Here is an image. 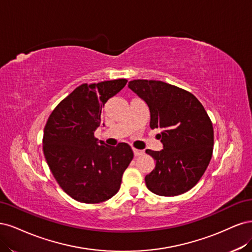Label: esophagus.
<instances>
[{"label":"esophagus","instance_id":"34e87169","mask_svg":"<svg viewBox=\"0 0 252 252\" xmlns=\"http://www.w3.org/2000/svg\"><path fill=\"white\" fill-rule=\"evenodd\" d=\"M133 152H134V155H135L136 157H137V156H141V155H143V154H144L143 151L137 150V149H133Z\"/></svg>","mask_w":252,"mask_h":252}]
</instances>
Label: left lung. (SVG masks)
Returning a JSON list of instances; mask_svg holds the SVG:
<instances>
[{
  "mask_svg": "<svg viewBox=\"0 0 252 252\" xmlns=\"http://www.w3.org/2000/svg\"><path fill=\"white\" fill-rule=\"evenodd\" d=\"M128 88L148 104L150 127L162 129L163 150L145 151L156 162L147 188L164 197L189 191L213 156L214 128L204 107L190 92L160 80L135 79Z\"/></svg>",
  "mask_w": 252,
  "mask_h": 252,
  "instance_id": "8db88e82",
  "label": "left lung"
}]
</instances>
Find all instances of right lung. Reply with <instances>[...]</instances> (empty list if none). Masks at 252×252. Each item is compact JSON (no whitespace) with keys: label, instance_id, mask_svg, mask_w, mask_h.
<instances>
[{"label":"right lung","instance_id":"1","mask_svg":"<svg viewBox=\"0 0 252 252\" xmlns=\"http://www.w3.org/2000/svg\"><path fill=\"white\" fill-rule=\"evenodd\" d=\"M127 83L125 78L83 84L52 111L44 128L43 151L55 180L71 198L100 203L115 196L125 170L134 157L127 143L100 142L101 108Z\"/></svg>","mask_w":252,"mask_h":252}]
</instances>
